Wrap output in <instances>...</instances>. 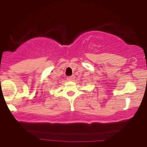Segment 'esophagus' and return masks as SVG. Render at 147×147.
<instances>
[{
    "label": "esophagus",
    "instance_id": "esophagus-1",
    "mask_svg": "<svg viewBox=\"0 0 147 147\" xmlns=\"http://www.w3.org/2000/svg\"><path fill=\"white\" fill-rule=\"evenodd\" d=\"M74 79H75V76L72 75V76H70V77H68L67 79H68V81H73Z\"/></svg>",
    "mask_w": 147,
    "mask_h": 147
}]
</instances>
